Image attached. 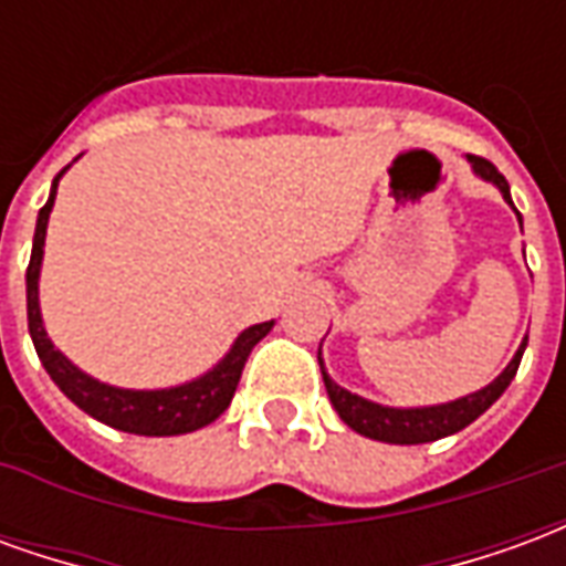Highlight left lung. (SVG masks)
Here are the masks:
<instances>
[{
    "label": "left lung",
    "instance_id": "8db88e82",
    "mask_svg": "<svg viewBox=\"0 0 566 566\" xmlns=\"http://www.w3.org/2000/svg\"><path fill=\"white\" fill-rule=\"evenodd\" d=\"M470 163H473V169L482 175L485 181H494V185L500 187L503 199L512 206L510 185H506V178L497 172V166L488 163L485 157H473V154H470ZM518 223H522V214H518ZM524 345H527V339H524L522 348L515 352V357L510 360V367L503 369L488 388L470 394V397H461V400H454V403L430 406V409H388V406L369 403L364 397H357V394L339 388V385L324 373V364H321V373H324V388H327V397H331L333 409L339 412V418H343L352 430H357V433H364V437L369 439H379V442L418 446V442H433V439L451 437V433H458V430H463L467 424H473L475 418L482 416L485 409H491V403H494L500 394L510 388V381L515 379L518 364H522Z\"/></svg>",
    "mask_w": 566,
    "mask_h": 566
}]
</instances>
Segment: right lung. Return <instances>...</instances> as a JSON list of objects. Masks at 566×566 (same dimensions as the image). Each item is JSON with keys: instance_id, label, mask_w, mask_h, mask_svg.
Wrapping results in <instances>:
<instances>
[{"instance_id": "obj_1", "label": "right lung", "mask_w": 566, "mask_h": 566, "mask_svg": "<svg viewBox=\"0 0 566 566\" xmlns=\"http://www.w3.org/2000/svg\"><path fill=\"white\" fill-rule=\"evenodd\" d=\"M60 175H56L54 187H51V199L39 211L35 239H32V258L30 266H27V321H30L32 345H35V355L42 360V367L48 369V376L54 379L56 388L66 394L72 403L84 409L96 421L117 427V430L139 433V437H178V433H190V430L211 424L233 400L248 355L272 331V321L248 327L218 367L206 373L202 379L181 385V388L124 391V388H108L103 381L84 376L78 367H72L66 357L51 345L42 327V312H39V270H42L44 230H48V214L54 209Z\"/></svg>"}]
</instances>
